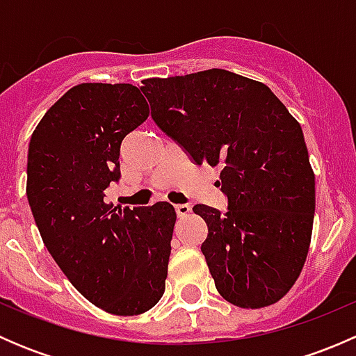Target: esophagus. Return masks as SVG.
Returning <instances> with one entry per match:
<instances>
[{
	"mask_svg": "<svg viewBox=\"0 0 356 356\" xmlns=\"http://www.w3.org/2000/svg\"><path fill=\"white\" fill-rule=\"evenodd\" d=\"M174 208H175V213H177V217H186V215L191 211V204H188V203H179V204H175Z\"/></svg>",
	"mask_w": 356,
	"mask_h": 356,
	"instance_id": "esophagus-1",
	"label": "esophagus"
}]
</instances>
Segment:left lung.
<instances>
[{"label":"left lung","mask_w":356,"mask_h":356,"mask_svg":"<svg viewBox=\"0 0 356 356\" xmlns=\"http://www.w3.org/2000/svg\"><path fill=\"white\" fill-rule=\"evenodd\" d=\"M152 118L196 165H220L227 210L207 204L201 245L218 293L241 308L281 300L303 268L315 177L300 124L265 84L234 72L143 81Z\"/></svg>","instance_id":"left-lung-1"}]
</instances>
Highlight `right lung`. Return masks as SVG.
Listing matches in <instances>:
<instances>
[{"label":"right lung","instance_id":"1","mask_svg":"<svg viewBox=\"0 0 356 356\" xmlns=\"http://www.w3.org/2000/svg\"><path fill=\"white\" fill-rule=\"evenodd\" d=\"M132 84L68 89L32 132L27 200L44 246L68 281L96 307L138 315L165 291L175 210L105 201L120 179V145L148 118Z\"/></svg>","mask_w":356,"mask_h":356}]
</instances>
